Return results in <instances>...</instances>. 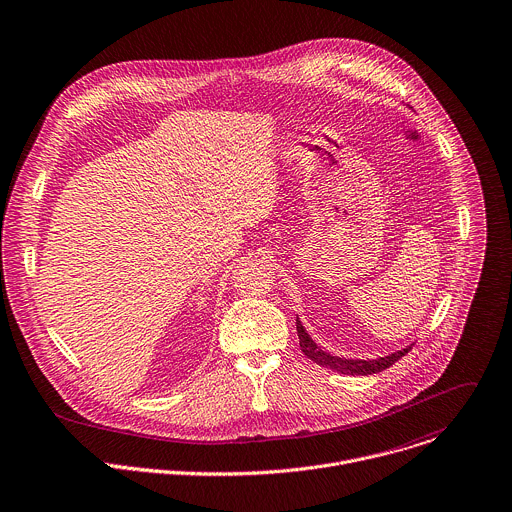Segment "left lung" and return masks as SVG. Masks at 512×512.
<instances>
[{
    "instance_id": "8db88e82",
    "label": "left lung",
    "mask_w": 512,
    "mask_h": 512,
    "mask_svg": "<svg viewBox=\"0 0 512 512\" xmlns=\"http://www.w3.org/2000/svg\"><path fill=\"white\" fill-rule=\"evenodd\" d=\"M295 323H297V335H299V348L301 352L315 364L323 366V368H329L333 372H339V374H348V376H370V374H378L386 368H390L392 364H396L402 356L408 354V348L404 350H398L390 356H384V358H376V360H346V358H337V356H331L327 352H323L313 339L309 337V333L305 331L303 323L299 321V317H295Z\"/></svg>"
}]
</instances>
